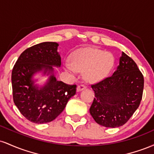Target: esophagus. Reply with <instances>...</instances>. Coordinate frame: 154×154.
<instances>
[{"instance_id":"34e87169","label":"esophagus","mask_w":154,"mask_h":154,"mask_svg":"<svg viewBox=\"0 0 154 154\" xmlns=\"http://www.w3.org/2000/svg\"><path fill=\"white\" fill-rule=\"evenodd\" d=\"M86 88V86L85 85H79L77 86V91L79 92V91H82L83 90H85Z\"/></svg>"}]
</instances>
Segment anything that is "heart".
I'll return each instance as SVG.
<instances>
[{"mask_svg": "<svg viewBox=\"0 0 154 154\" xmlns=\"http://www.w3.org/2000/svg\"><path fill=\"white\" fill-rule=\"evenodd\" d=\"M113 64L114 58L109 53L93 48H84L73 53L71 63H66L64 67L72 75L77 71H85V79L88 82H95L109 73Z\"/></svg>", "mask_w": 154, "mask_h": 154, "instance_id": "b5f03b06", "label": "heart"}]
</instances>
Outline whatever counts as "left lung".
<instances>
[{"instance_id": "1", "label": "left lung", "mask_w": 154, "mask_h": 154, "mask_svg": "<svg viewBox=\"0 0 154 154\" xmlns=\"http://www.w3.org/2000/svg\"><path fill=\"white\" fill-rule=\"evenodd\" d=\"M143 86V75L136 63L122 52L112 76L91 85L95 93L91 116L106 128L122 126L139 107Z\"/></svg>"}]
</instances>
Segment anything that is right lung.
<instances>
[{
	"label": "right lung",
	"mask_w": 154,
	"mask_h": 154,
	"mask_svg": "<svg viewBox=\"0 0 154 154\" xmlns=\"http://www.w3.org/2000/svg\"><path fill=\"white\" fill-rule=\"evenodd\" d=\"M59 44L44 42L23 51L11 73L13 99L21 114L36 124L50 122L63 111L67 102L76 93V85L56 80L54 66H61L57 52ZM51 74L41 88L34 85L32 76L38 71Z\"/></svg>",
	"instance_id": "obj_1"
}]
</instances>
